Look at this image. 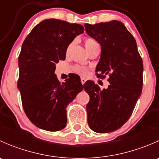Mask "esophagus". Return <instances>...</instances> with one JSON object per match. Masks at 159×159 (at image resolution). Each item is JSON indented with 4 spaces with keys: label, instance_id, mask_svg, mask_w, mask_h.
I'll use <instances>...</instances> for the list:
<instances>
[{
    "label": "esophagus",
    "instance_id": "esophagus-1",
    "mask_svg": "<svg viewBox=\"0 0 159 159\" xmlns=\"http://www.w3.org/2000/svg\"><path fill=\"white\" fill-rule=\"evenodd\" d=\"M86 81H87V80H86L84 78H81V83H82V84H84V83L86 82Z\"/></svg>",
    "mask_w": 159,
    "mask_h": 159
}]
</instances>
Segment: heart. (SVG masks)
Here are the masks:
<instances>
[{
	"mask_svg": "<svg viewBox=\"0 0 159 159\" xmlns=\"http://www.w3.org/2000/svg\"><path fill=\"white\" fill-rule=\"evenodd\" d=\"M84 44H85L86 49L89 50V48H91V47H93V46L96 45V44H98V43L97 42V41L93 39V38H86L85 41H84ZM70 46H71V44H70V45L68 46V50L70 48ZM75 71L81 75H86L88 74V72H89V70H88L87 68H84V67H76V68H75Z\"/></svg>",
	"mask_w": 159,
	"mask_h": 159,
	"instance_id": "1",
	"label": "heart"
}]
</instances>
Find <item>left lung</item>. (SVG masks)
Listing matches in <instances>:
<instances>
[{"mask_svg": "<svg viewBox=\"0 0 159 159\" xmlns=\"http://www.w3.org/2000/svg\"><path fill=\"white\" fill-rule=\"evenodd\" d=\"M84 27L88 34L102 47L96 67L98 77L108 75L110 83L103 90L94 81L84 84L90 96L86 106L88 123L95 132H111L129 120L142 94L143 62L135 39L122 22L115 20L85 24Z\"/></svg>", "mask_w": 159, "mask_h": 159, "instance_id": "obj_1", "label": "left lung"}]
</instances>
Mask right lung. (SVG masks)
Listing matches in <instances>:
<instances>
[{
    "label": "right lung",
    "mask_w": 159,
    "mask_h": 159,
    "mask_svg": "<svg viewBox=\"0 0 159 159\" xmlns=\"http://www.w3.org/2000/svg\"><path fill=\"white\" fill-rule=\"evenodd\" d=\"M84 27L57 19H46L32 29L18 57L22 105L30 121L39 129L57 131L67 124L66 108L84 89L78 75L61 83L56 63L65 60L67 48Z\"/></svg>",
    "instance_id": "1"
}]
</instances>
